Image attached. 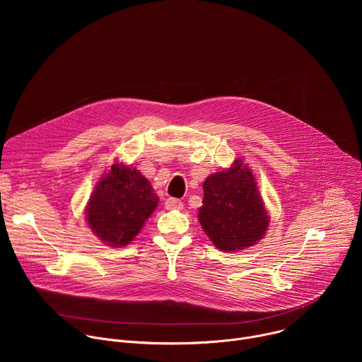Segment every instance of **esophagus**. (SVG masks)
<instances>
[{
    "instance_id": "1",
    "label": "esophagus",
    "mask_w": 362,
    "mask_h": 362,
    "mask_svg": "<svg viewBox=\"0 0 362 362\" xmlns=\"http://www.w3.org/2000/svg\"><path fill=\"white\" fill-rule=\"evenodd\" d=\"M165 208H166L168 211H182V209H183V203H182V200H179V199L169 197V199L165 202Z\"/></svg>"
}]
</instances>
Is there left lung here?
I'll return each instance as SVG.
<instances>
[{"label": "left lung", "instance_id": "1", "mask_svg": "<svg viewBox=\"0 0 362 362\" xmlns=\"http://www.w3.org/2000/svg\"><path fill=\"white\" fill-rule=\"evenodd\" d=\"M197 219L223 252H238L259 242L269 226V215L256 179L242 159L203 182Z\"/></svg>", "mask_w": 362, "mask_h": 362}]
</instances>
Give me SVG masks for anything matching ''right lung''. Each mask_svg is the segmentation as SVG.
<instances>
[{"label": "right lung", "instance_id": "obj_1", "mask_svg": "<svg viewBox=\"0 0 362 362\" xmlns=\"http://www.w3.org/2000/svg\"><path fill=\"white\" fill-rule=\"evenodd\" d=\"M158 203L159 196L136 168L115 163L94 186L86 219L103 243L122 247L139 235Z\"/></svg>", "mask_w": 362, "mask_h": 362}]
</instances>
